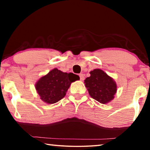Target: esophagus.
I'll return each mask as SVG.
<instances>
[{"mask_svg":"<svg viewBox=\"0 0 150 150\" xmlns=\"http://www.w3.org/2000/svg\"><path fill=\"white\" fill-rule=\"evenodd\" d=\"M79 77H80L81 81H83L85 79V75H83V73H81V74H79Z\"/></svg>","mask_w":150,"mask_h":150,"instance_id":"1","label":"esophagus"}]
</instances>
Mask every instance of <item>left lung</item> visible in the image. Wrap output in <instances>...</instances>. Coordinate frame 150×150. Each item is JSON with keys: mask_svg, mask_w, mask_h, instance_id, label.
<instances>
[{"mask_svg": "<svg viewBox=\"0 0 150 150\" xmlns=\"http://www.w3.org/2000/svg\"><path fill=\"white\" fill-rule=\"evenodd\" d=\"M90 74V77L86 78L84 82L90 96L100 103L110 102L117 91L115 81L99 69L91 71Z\"/></svg>", "mask_w": 150, "mask_h": 150, "instance_id": "1", "label": "left lung"}]
</instances>
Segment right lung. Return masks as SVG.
Instances as JSON below:
<instances>
[{
	"instance_id": "1",
	"label": "right lung",
	"mask_w": 150,
	"mask_h": 150,
	"mask_svg": "<svg viewBox=\"0 0 150 150\" xmlns=\"http://www.w3.org/2000/svg\"><path fill=\"white\" fill-rule=\"evenodd\" d=\"M79 79L73 73H64L57 68L43 76L35 85L40 99L47 104H54L64 97L72 82Z\"/></svg>"
}]
</instances>
